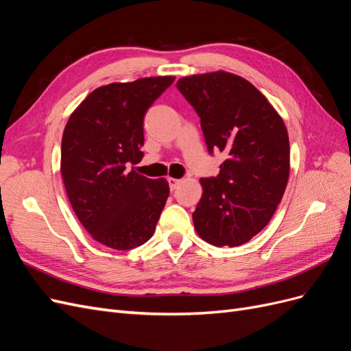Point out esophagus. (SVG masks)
Returning a JSON list of instances; mask_svg holds the SVG:
<instances>
[{"mask_svg": "<svg viewBox=\"0 0 351 351\" xmlns=\"http://www.w3.org/2000/svg\"><path fill=\"white\" fill-rule=\"evenodd\" d=\"M180 183H182V180L174 178V177H168V184H169V189H171V190H176Z\"/></svg>", "mask_w": 351, "mask_h": 351, "instance_id": "1", "label": "esophagus"}]
</instances>
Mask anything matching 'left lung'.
<instances>
[{"label": "left lung", "mask_w": 351, "mask_h": 351, "mask_svg": "<svg viewBox=\"0 0 351 351\" xmlns=\"http://www.w3.org/2000/svg\"><path fill=\"white\" fill-rule=\"evenodd\" d=\"M178 90L200 117L209 152L228 156L219 174L200 178L195 230L214 246L247 243L268 226L290 176L285 124L253 84L228 71L184 76Z\"/></svg>", "instance_id": "8db88e82"}]
</instances>
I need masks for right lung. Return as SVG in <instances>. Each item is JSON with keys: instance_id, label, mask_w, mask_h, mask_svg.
Instances as JSON below:
<instances>
[{"instance_id": "right-lung-1", "label": "right lung", "mask_w": 351, "mask_h": 351, "mask_svg": "<svg viewBox=\"0 0 351 351\" xmlns=\"http://www.w3.org/2000/svg\"><path fill=\"white\" fill-rule=\"evenodd\" d=\"M174 76L99 86L71 112L61 141V176L74 214L90 237L129 250L154 234L169 195L165 178L127 164L143 158V117Z\"/></svg>"}]
</instances>
